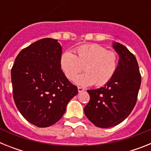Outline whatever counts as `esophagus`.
<instances>
[{
  "label": "esophagus",
  "mask_w": 151,
  "mask_h": 151,
  "mask_svg": "<svg viewBox=\"0 0 151 151\" xmlns=\"http://www.w3.org/2000/svg\"><path fill=\"white\" fill-rule=\"evenodd\" d=\"M78 92H82V91H85V88L82 87H78Z\"/></svg>",
  "instance_id": "34e87169"
}]
</instances>
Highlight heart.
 <instances>
[{
  "label": "heart",
  "mask_w": 151,
  "mask_h": 151,
  "mask_svg": "<svg viewBox=\"0 0 151 151\" xmlns=\"http://www.w3.org/2000/svg\"><path fill=\"white\" fill-rule=\"evenodd\" d=\"M76 55L66 51L60 57V67L69 80H73L78 73H85L74 79L75 83L82 86L95 84L102 86L110 82L115 75L119 65L118 54L106 50L97 44L85 45L76 49Z\"/></svg>",
  "instance_id": "obj_1"
}]
</instances>
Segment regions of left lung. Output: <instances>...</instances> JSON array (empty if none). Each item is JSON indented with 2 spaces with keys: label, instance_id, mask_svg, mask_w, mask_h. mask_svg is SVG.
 I'll return each mask as SVG.
<instances>
[{
  "label": "left lung",
  "instance_id": "1",
  "mask_svg": "<svg viewBox=\"0 0 151 151\" xmlns=\"http://www.w3.org/2000/svg\"><path fill=\"white\" fill-rule=\"evenodd\" d=\"M119 57L115 75L104 87L88 90L90 101L84 108L85 116L99 128L113 127L132 111L141 86V77L135 57L126 47L113 42Z\"/></svg>",
  "mask_w": 151,
  "mask_h": 151
}]
</instances>
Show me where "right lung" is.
Returning <instances> with one entry per match:
<instances>
[{
    "label": "right lung",
    "instance_id": "add662e5",
    "mask_svg": "<svg viewBox=\"0 0 151 151\" xmlns=\"http://www.w3.org/2000/svg\"><path fill=\"white\" fill-rule=\"evenodd\" d=\"M62 47L57 40L35 41L17 55L11 69L13 95L28 122L48 127L59 121L78 88L60 67Z\"/></svg>",
    "mask_w": 151,
    "mask_h": 151
}]
</instances>
